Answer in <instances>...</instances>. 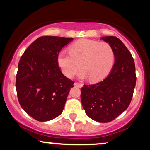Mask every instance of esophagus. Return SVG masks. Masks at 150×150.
Returning <instances> with one entry per match:
<instances>
[{
    "label": "esophagus",
    "instance_id": "obj_1",
    "mask_svg": "<svg viewBox=\"0 0 150 150\" xmlns=\"http://www.w3.org/2000/svg\"><path fill=\"white\" fill-rule=\"evenodd\" d=\"M74 85L75 86V87H82L83 85L81 83H78V82H75V84H74Z\"/></svg>",
    "mask_w": 150,
    "mask_h": 150
}]
</instances>
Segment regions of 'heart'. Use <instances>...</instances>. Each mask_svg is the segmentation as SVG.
<instances>
[{
    "label": "heart",
    "instance_id": "1",
    "mask_svg": "<svg viewBox=\"0 0 150 150\" xmlns=\"http://www.w3.org/2000/svg\"><path fill=\"white\" fill-rule=\"evenodd\" d=\"M114 58V51L108 43L81 39L70 46L69 52L61 51L58 53L57 62L62 73L68 78H72L81 68L83 70L80 78L89 77L91 82H96L107 76Z\"/></svg>",
    "mask_w": 150,
    "mask_h": 150
}]
</instances>
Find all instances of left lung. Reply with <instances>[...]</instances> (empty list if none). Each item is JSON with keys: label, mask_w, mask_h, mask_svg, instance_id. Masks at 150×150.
I'll use <instances>...</instances> for the list:
<instances>
[{"label": "left lung", "mask_w": 150, "mask_h": 150, "mask_svg": "<svg viewBox=\"0 0 150 150\" xmlns=\"http://www.w3.org/2000/svg\"><path fill=\"white\" fill-rule=\"evenodd\" d=\"M111 46L115 63L104 80L94 85H84L81 101L89 118L100 123L112 121L130 104L136 84L135 65L131 53L118 38L101 37Z\"/></svg>", "instance_id": "left-lung-1"}]
</instances>
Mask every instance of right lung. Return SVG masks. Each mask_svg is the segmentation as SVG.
<instances>
[{
  "instance_id": "add662e5",
  "label": "right lung",
  "mask_w": 150,
  "mask_h": 150,
  "mask_svg": "<svg viewBox=\"0 0 150 150\" xmlns=\"http://www.w3.org/2000/svg\"><path fill=\"white\" fill-rule=\"evenodd\" d=\"M73 38L43 36L25 50L18 63L16 90L19 103L27 114L48 121L63 112L74 82L60 69L57 58Z\"/></svg>"
}]
</instances>
